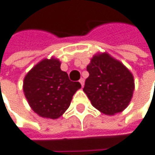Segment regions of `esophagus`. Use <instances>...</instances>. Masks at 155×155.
Wrapping results in <instances>:
<instances>
[{
	"label": "esophagus",
	"instance_id": "1",
	"mask_svg": "<svg viewBox=\"0 0 155 155\" xmlns=\"http://www.w3.org/2000/svg\"><path fill=\"white\" fill-rule=\"evenodd\" d=\"M79 82L81 83V87H84V83H85V81H84V79H83V78H81V79H80Z\"/></svg>",
	"mask_w": 155,
	"mask_h": 155
}]
</instances>
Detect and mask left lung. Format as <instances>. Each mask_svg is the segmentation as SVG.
<instances>
[{
    "mask_svg": "<svg viewBox=\"0 0 155 155\" xmlns=\"http://www.w3.org/2000/svg\"><path fill=\"white\" fill-rule=\"evenodd\" d=\"M87 69L84 93L93 106L105 115H114L127 108L133 97L135 81L132 73L106 52L93 56Z\"/></svg>",
    "mask_w": 155,
    "mask_h": 155,
    "instance_id": "8db88e82",
    "label": "left lung"
}]
</instances>
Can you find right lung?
I'll list each match as a JSON object with an SVG mask.
<instances>
[{
	"label": "right lung",
	"instance_id": "add662e5",
	"mask_svg": "<svg viewBox=\"0 0 155 155\" xmlns=\"http://www.w3.org/2000/svg\"><path fill=\"white\" fill-rule=\"evenodd\" d=\"M81 87L68 79L57 58H45L26 74L23 91L30 107L45 118L56 119L69 107L73 95Z\"/></svg>",
	"mask_w": 155,
	"mask_h": 155
}]
</instances>
